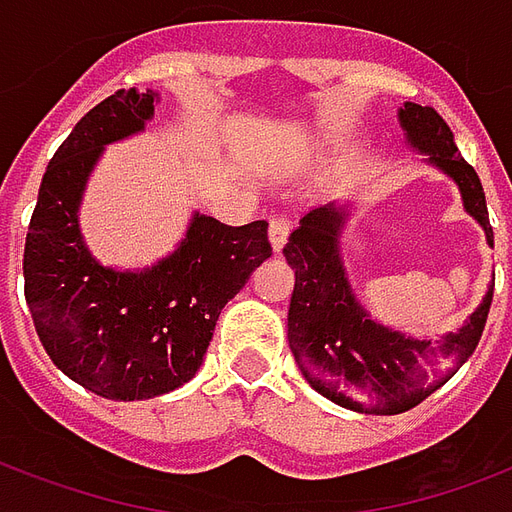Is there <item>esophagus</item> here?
I'll return each instance as SVG.
<instances>
[{
	"label": "esophagus",
	"mask_w": 512,
	"mask_h": 512,
	"mask_svg": "<svg viewBox=\"0 0 512 512\" xmlns=\"http://www.w3.org/2000/svg\"><path fill=\"white\" fill-rule=\"evenodd\" d=\"M290 230H293V217H290V214H276V217H271L268 236H271V246H274V252H282V246L287 244Z\"/></svg>",
	"instance_id": "esophagus-1"
}]
</instances>
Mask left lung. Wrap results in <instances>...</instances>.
<instances>
[{
  "label": "left lung",
  "instance_id": "8db88e82",
  "mask_svg": "<svg viewBox=\"0 0 512 512\" xmlns=\"http://www.w3.org/2000/svg\"><path fill=\"white\" fill-rule=\"evenodd\" d=\"M401 127L415 149L456 181L464 208L486 230V192L475 168L464 162L453 132L431 105L407 102L399 111ZM344 214L336 208H314L295 227L285 244L287 263L295 271V290L287 312V339L295 363L314 391L347 410L366 415H399L442 388L478 347L486 328L491 293L469 323L442 342H418L382 328L355 301L342 260L339 230Z\"/></svg>",
  "mask_w": 512,
  "mask_h": 512
}]
</instances>
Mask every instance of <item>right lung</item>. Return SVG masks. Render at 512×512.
Returning a JSON list of instances; mask_svg holds the SVG:
<instances>
[{
  "label": "right lung",
  "mask_w": 512,
  "mask_h": 512,
  "mask_svg": "<svg viewBox=\"0 0 512 512\" xmlns=\"http://www.w3.org/2000/svg\"><path fill=\"white\" fill-rule=\"evenodd\" d=\"M154 92L119 89L94 105L48 162L24 246V293L51 361L102 399L176 391L203 363L219 312L271 257L268 222L230 227L195 214L160 266L119 274L94 263L78 203L102 146L143 130Z\"/></svg>",
  "instance_id": "1"
}]
</instances>
